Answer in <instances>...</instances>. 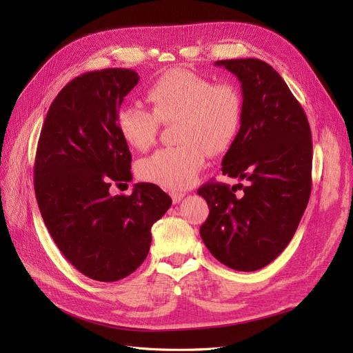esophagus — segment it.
<instances>
[{
	"instance_id": "esophagus-1",
	"label": "esophagus",
	"mask_w": 353,
	"mask_h": 353,
	"mask_svg": "<svg viewBox=\"0 0 353 353\" xmlns=\"http://www.w3.org/2000/svg\"><path fill=\"white\" fill-rule=\"evenodd\" d=\"M184 196H185V193H181V191H172V193H170V197H172L174 203H179L184 199Z\"/></svg>"
}]
</instances>
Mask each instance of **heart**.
I'll return each mask as SVG.
<instances>
[{
	"label": "heart",
	"instance_id": "1",
	"mask_svg": "<svg viewBox=\"0 0 353 353\" xmlns=\"http://www.w3.org/2000/svg\"><path fill=\"white\" fill-rule=\"evenodd\" d=\"M153 110L137 103L122 104L116 128L123 141L145 150L154 141L160 122L179 117L183 144L159 148L137 163V175L168 190H187L206 163L209 152H227L236 140L244 113L243 94L231 82L215 83L185 69H172L148 90Z\"/></svg>",
	"mask_w": 353,
	"mask_h": 353
}]
</instances>
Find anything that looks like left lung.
Masks as SVG:
<instances>
[{
  "mask_svg": "<svg viewBox=\"0 0 353 353\" xmlns=\"http://www.w3.org/2000/svg\"><path fill=\"white\" fill-rule=\"evenodd\" d=\"M241 83L240 132L222 159V174L248 183L197 190L209 206L200 236L215 258L236 271L271 263L290 243L312 185V138L302 105L272 66L259 59L219 60ZM243 188L241 198L235 188Z\"/></svg>",
  "mask_w": 353,
  "mask_h": 353,
  "instance_id": "obj_1",
  "label": "left lung"
}]
</instances>
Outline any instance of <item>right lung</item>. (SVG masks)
I'll return each mask as SVG.
<instances>
[{
    "label": "right lung",
    "mask_w": 353,
    "mask_h": 353,
    "mask_svg": "<svg viewBox=\"0 0 353 353\" xmlns=\"http://www.w3.org/2000/svg\"><path fill=\"white\" fill-rule=\"evenodd\" d=\"M138 81L135 70L117 68L72 79L51 103L37 148L34 187L48 232L74 268L104 283L144 262L153 223L172 205L148 183L130 196L109 193L132 179L116 114Z\"/></svg>",
    "instance_id": "obj_1"
}]
</instances>
